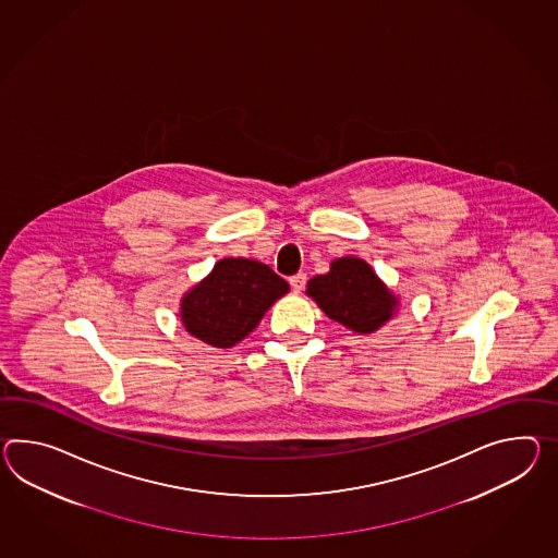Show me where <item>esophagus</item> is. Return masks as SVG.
Segmentation results:
<instances>
[{
  "instance_id": "1",
  "label": "esophagus",
  "mask_w": 558,
  "mask_h": 558,
  "mask_svg": "<svg viewBox=\"0 0 558 558\" xmlns=\"http://www.w3.org/2000/svg\"><path fill=\"white\" fill-rule=\"evenodd\" d=\"M304 284H306V274H294V276H290V288L299 294V292H302V288H304Z\"/></svg>"
}]
</instances>
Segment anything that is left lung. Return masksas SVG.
Masks as SVG:
<instances>
[{"instance_id": "8db88e82", "label": "left lung", "mask_w": 558, "mask_h": 558, "mask_svg": "<svg viewBox=\"0 0 558 558\" xmlns=\"http://www.w3.org/2000/svg\"><path fill=\"white\" fill-rule=\"evenodd\" d=\"M306 294L316 300L328 318L361 335L383 327L397 308L387 286L367 262L359 258L335 259L330 272L314 276L308 282Z\"/></svg>"}]
</instances>
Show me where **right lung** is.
I'll return each mask as SVG.
<instances>
[{
  "instance_id": "1",
  "label": "right lung",
  "mask_w": 558,
  "mask_h": 558,
  "mask_svg": "<svg viewBox=\"0 0 558 558\" xmlns=\"http://www.w3.org/2000/svg\"><path fill=\"white\" fill-rule=\"evenodd\" d=\"M288 282L256 259L223 258L181 302L183 325L219 349L233 347L258 327L264 313L288 292Z\"/></svg>"
}]
</instances>
